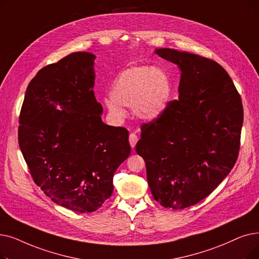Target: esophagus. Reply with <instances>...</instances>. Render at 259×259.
<instances>
[{
  "label": "esophagus",
  "instance_id": "1",
  "mask_svg": "<svg viewBox=\"0 0 259 259\" xmlns=\"http://www.w3.org/2000/svg\"><path fill=\"white\" fill-rule=\"evenodd\" d=\"M137 142H138V137H137V134H136V133H131V134H130V137H129V143H130V146H131L132 148L136 147Z\"/></svg>",
  "mask_w": 259,
  "mask_h": 259
}]
</instances>
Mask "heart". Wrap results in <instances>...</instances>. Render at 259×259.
I'll use <instances>...</instances> for the list:
<instances>
[{"label":"heart","instance_id":"obj_1","mask_svg":"<svg viewBox=\"0 0 259 259\" xmlns=\"http://www.w3.org/2000/svg\"><path fill=\"white\" fill-rule=\"evenodd\" d=\"M172 83L169 75L161 67L136 65L123 70L111 87V95L103 103L110 116L120 120L130 106L139 119L152 121L159 118L169 105Z\"/></svg>","mask_w":259,"mask_h":259}]
</instances>
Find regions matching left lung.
Instances as JSON below:
<instances>
[{
	"label": "left lung",
	"instance_id": "left-lung-1",
	"mask_svg": "<svg viewBox=\"0 0 259 259\" xmlns=\"http://www.w3.org/2000/svg\"><path fill=\"white\" fill-rule=\"evenodd\" d=\"M154 54L181 72L179 99L144 123L136 150L146 164L152 197L164 207L197 204L223 181L238 157L243 110L223 67L172 49Z\"/></svg>",
	"mask_w": 259,
	"mask_h": 259
}]
</instances>
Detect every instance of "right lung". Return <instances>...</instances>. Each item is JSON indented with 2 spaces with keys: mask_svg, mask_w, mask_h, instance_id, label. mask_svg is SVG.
<instances>
[{
  "mask_svg": "<svg viewBox=\"0 0 259 259\" xmlns=\"http://www.w3.org/2000/svg\"><path fill=\"white\" fill-rule=\"evenodd\" d=\"M67 55L30 80L22 105L19 146L33 181L55 203L91 212L113 193V177L130 155L126 128L106 125L94 96V60Z\"/></svg>",
  "mask_w": 259,
  "mask_h": 259,
  "instance_id": "obj_1",
  "label": "right lung"
}]
</instances>
